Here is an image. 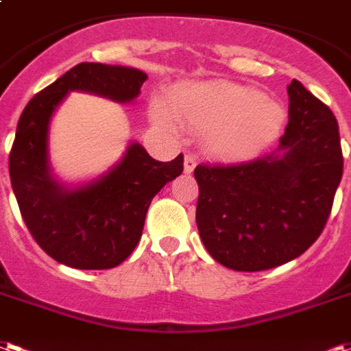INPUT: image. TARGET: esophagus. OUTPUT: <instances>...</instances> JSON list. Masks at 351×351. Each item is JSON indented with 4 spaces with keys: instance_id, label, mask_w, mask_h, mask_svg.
<instances>
[{
    "instance_id": "34e87169",
    "label": "esophagus",
    "mask_w": 351,
    "mask_h": 351,
    "mask_svg": "<svg viewBox=\"0 0 351 351\" xmlns=\"http://www.w3.org/2000/svg\"><path fill=\"white\" fill-rule=\"evenodd\" d=\"M195 165H197L195 158H193L191 154H186V158H184V171H186V173H193Z\"/></svg>"
}]
</instances>
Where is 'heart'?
Returning <instances> with one entry per match:
<instances>
[{
	"label": "heart",
	"instance_id": "b5f03b06",
	"mask_svg": "<svg viewBox=\"0 0 351 351\" xmlns=\"http://www.w3.org/2000/svg\"><path fill=\"white\" fill-rule=\"evenodd\" d=\"M171 110L195 134H204L210 154L245 160L261 154L281 134L285 110L261 90L241 83L212 80L191 83L171 96ZM175 117L162 102L152 106L154 123L175 128Z\"/></svg>",
	"mask_w": 351,
	"mask_h": 351
}]
</instances>
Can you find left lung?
<instances>
[{"label":"left lung","mask_w":351,"mask_h":351,"mask_svg":"<svg viewBox=\"0 0 351 351\" xmlns=\"http://www.w3.org/2000/svg\"><path fill=\"white\" fill-rule=\"evenodd\" d=\"M279 147L230 165L201 163L197 228L215 261L234 271L277 268L303 255L328 223L342 178L333 111L298 80L288 85Z\"/></svg>","instance_id":"8db88e82"}]
</instances>
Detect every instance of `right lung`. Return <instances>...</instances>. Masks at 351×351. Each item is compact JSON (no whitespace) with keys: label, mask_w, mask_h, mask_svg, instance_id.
I'll return each instance as SVG.
<instances>
[{"label":"right lung","mask_w":351,"mask_h":351,"mask_svg":"<svg viewBox=\"0 0 351 351\" xmlns=\"http://www.w3.org/2000/svg\"><path fill=\"white\" fill-rule=\"evenodd\" d=\"M147 74L128 66L80 63L33 96L23 108L9 154V175L20 214L44 253L77 269H110L141 240L154 195L184 171V156L158 162L132 143L115 167L82 188L64 189L50 175L48 130L70 90L130 102Z\"/></svg>","instance_id":"1"}]
</instances>
